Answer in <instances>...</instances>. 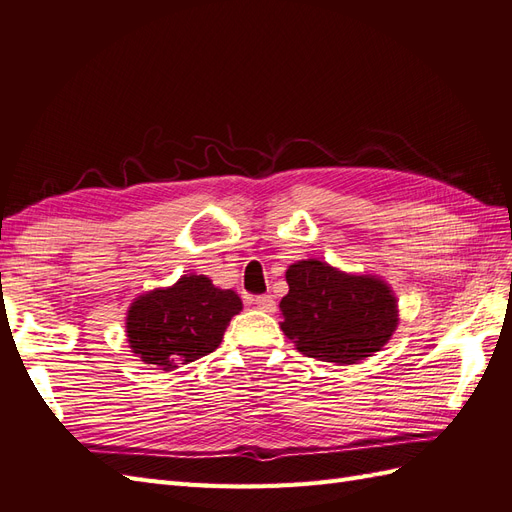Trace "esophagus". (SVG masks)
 Segmentation results:
<instances>
[{
	"label": "esophagus",
	"instance_id": "1",
	"mask_svg": "<svg viewBox=\"0 0 512 512\" xmlns=\"http://www.w3.org/2000/svg\"><path fill=\"white\" fill-rule=\"evenodd\" d=\"M253 305H255L257 309H261V311H266V313H274V311H277V303H274V298L268 296V294L255 296V298H253Z\"/></svg>",
	"mask_w": 512,
	"mask_h": 512
}]
</instances>
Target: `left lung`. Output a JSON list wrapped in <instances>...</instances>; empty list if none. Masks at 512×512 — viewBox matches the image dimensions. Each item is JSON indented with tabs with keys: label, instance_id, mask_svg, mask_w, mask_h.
Returning <instances> with one entry per match:
<instances>
[{
	"label": "left lung",
	"instance_id": "left-lung-1",
	"mask_svg": "<svg viewBox=\"0 0 512 512\" xmlns=\"http://www.w3.org/2000/svg\"><path fill=\"white\" fill-rule=\"evenodd\" d=\"M281 331L305 357L352 365L383 350L400 322L398 298L376 274L344 272L320 259L285 270Z\"/></svg>",
	"mask_w": 512,
	"mask_h": 512
}]
</instances>
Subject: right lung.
Segmentation results:
<instances>
[{
  "instance_id": "obj_1",
  "label": "right lung",
  "mask_w": 512,
  "mask_h": 512,
  "mask_svg": "<svg viewBox=\"0 0 512 512\" xmlns=\"http://www.w3.org/2000/svg\"><path fill=\"white\" fill-rule=\"evenodd\" d=\"M242 298L220 290L205 274H183L168 285L144 292L127 309V344L144 363L170 372L214 352Z\"/></svg>"
}]
</instances>
